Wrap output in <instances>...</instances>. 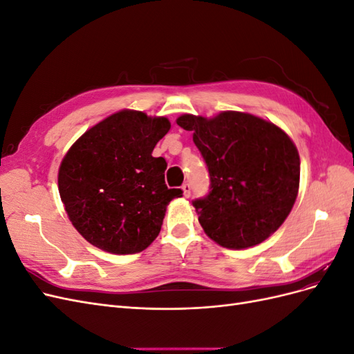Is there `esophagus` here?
Wrapping results in <instances>:
<instances>
[{
  "label": "esophagus",
  "mask_w": 354,
  "mask_h": 354,
  "mask_svg": "<svg viewBox=\"0 0 354 354\" xmlns=\"http://www.w3.org/2000/svg\"><path fill=\"white\" fill-rule=\"evenodd\" d=\"M181 189H183V195H185V198H189V196H190V190H192L190 185H189V183H185L183 186H181Z\"/></svg>",
  "instance_id": "esophagus-1"
}]
</instances>
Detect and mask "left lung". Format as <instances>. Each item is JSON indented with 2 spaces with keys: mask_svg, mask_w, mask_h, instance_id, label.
Wrapping results in <instances>:
<instances>
[{
  "mask_svg": "<svg viewBox=\"0 0 354 354\" xmlns=\"http://www.w3.org/2000/svg\"><path fill=\"white\" fill-rule=\"evenodd\" d=\"M209 173L207 196L194 201L208 236L226 248L263 242L291 212L299 186V156L279 127L242 112L212 120L183 115Z\"/></svg>",
  "mask_w": 354,
  "mask_h": 354,
  "instance_id": "1",
  "label": "left lung"
}]
</instances>
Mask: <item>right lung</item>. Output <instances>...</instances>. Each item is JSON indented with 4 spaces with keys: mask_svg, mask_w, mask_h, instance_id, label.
Masks as SVG:
<instances>
[{
    "mask_svg": "<svg viewBox=\"0 0 354 354\" xmlns=\"http://www.w3.org/2000/svg\"><path fill=\"white\" fill-rule=\"evenodd\" d=\"M169 128L164 116L121 111L69 149L59 168V192L85 241L112 254L140 252L155 241L169 201L183 195L167 187L165 159L152 156Z\"/></svg>",
    "mask_w": 354,
    "mask_h": 354,
    "instance_id": "add662e5",
    "label": "right lung"
}]
</instances>
